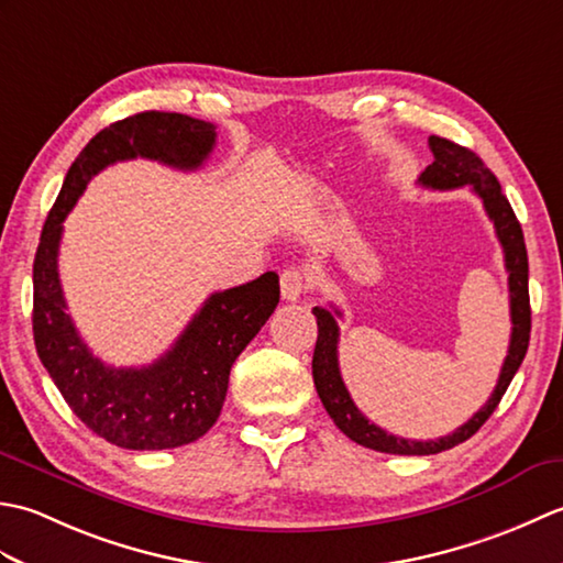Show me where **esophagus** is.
<instances>
[{"instance_id":"34e87169","label":"esophagus","mask_w":563,"mask_h":563,"mask_svg":"<svg viewBox=\"0 0 563 563\" xmlns=\"http://www.w3.org/2000/svg\"><path fill=\"white\" fill-rule=\"evenodd\" d=\"M307 290V275L300 268H288L280 275V295L283 300L295 302L300 300Z\"/></svg>"}]
</instances>
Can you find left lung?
<instances>
[{"label": "left lung", "instance_id": "8db88e82", "mask_svg": "<svg viewBox=\"0 0 563 563\" xmlns=\"http://www.w3.org/2000/svg\"><path fill=\"white\" fill-rule=\"evenodd\" d=\"M430 152H433V164L426 166V172L418 176V184L433 190H452L462 186H472L476 196L482 198L484 210L488 220L496 227V236L500 246H504L506 271H508V292H510V345L508 355L500 367V375L496 382V389L492 397L476 411L470 421L460 426L454 433L442 435L438 440H409L387 433L385 428L375 426L369 418L353 404L349 389L343 385L341 367H339V324L336 317H341L339 309L314 307L312 312L317 317V345L312 357V377L314 387L321 404H324L327 413L333 418V423L341 428V433L349 435L353 442L377 452L389 454H438L442 450H450L460 442L470 440L476 430H479L488 416L496 411L498 401L504 399V394L510 385V379L516 377L518 367L522 363L525 353H528L530 343V292H528V249H525V236L520 230V222L512 212L508 198L500 190L498 178L492 174V169L476 157L472 150L454 142L430 135L428 137Z\"/></svg>", "mask_w": 563, "mask_h": 563}]
</instances>
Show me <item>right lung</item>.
<instances>
[{
  "label": "right lung",
  "mask_w": 563,
  "mask_h": 563,
  "mask_svg": "<svg viewBox=\"0 0 563 563\" xmlns=\"http://www.w3.org/2000/svg\"><path fill=\"white\" fill-rule=\"evenodd\" d=\"M214 125L184 113L145 111L103 128L69 166L43 224L33 261V341L41 363L79 421L125 450H172L202 438L218 421L230 369L280 300L278 273L210 295L159 361L113 367L81 341L59 285L63 222L84 188L109 164L154 159L194 172L210 157Z\"/></svg>",
  "instance_id": "1"
}]
</instances>
